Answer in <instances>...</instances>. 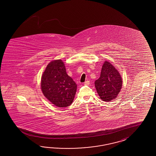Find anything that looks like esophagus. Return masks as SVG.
<instances>
[{
    "instance_id": "1",
    "label": "esophagus",
    "mask_w": 156,
    "mask_h": 156,
    "mask_svg": "<svg viewBox=\"0 0 156 156\" xmlns=\"http://www.w3.org/2000/svg\"><path fill=\"white\" fill-rule=\"evenodd\" d=\"M89 84H90L89 80H86L85 83H84V85H89Z\"/></svg>"
}]
</instances>
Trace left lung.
<instances>
[{
    "mask_svg": "<svg viewBox=\"0 0 156 156\" xmlns=\"http://www.w3.org/2000/svg\"><path fill=\"white\" fill-rule=\"evenodd\" d=\"M122 85V80L118 70L109 62H105L100 77L95 81V86L100 98L105 102L115 99Z\"/></svg>",
    "mask_w": 156,
    "mask_h": 156,
    "instance_id": "left-lung-1",
    "label": "left lung"
}]
</instances>
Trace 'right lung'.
I'll return each instance as SVG.
<instances>
[{"mask_svg":"<svg viewBox=\"0 0 156 156\" xmlns=\"http://www.w3.org/2000/svg\"><path fill=\"white\" fill-rule=\"evenodd\" d=\"M41 89L44 97L58 108L70 106L74 98L77 85L67 74L63 62H50L43 73Z\"/></svg>","mask_w":156,"mask_h":156,"instance_id":"add662e5","label":"right lung"}]
</instances>
